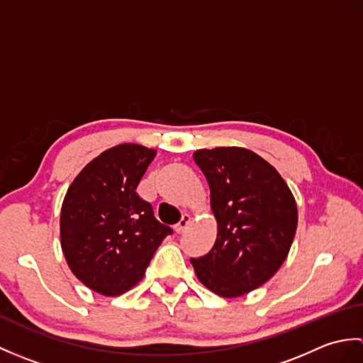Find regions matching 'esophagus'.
I'll list each match as a JSON object with an SVG mask.
<instances>
[{
    "instance_id": "esophagus-1",
    "label": "esophagus",
    "mask_w": 363,
    "mask_h": 363,
    "mask_svg": "<svg viewBox=\"0 0 363 363\" xmlns=\"http://www.w3.org/2000/svg\"><path fill=\"white\" fill-rule=\"evenodd\" d=\"M190 221H191V217L189 213H184L182 215V218L179 220V223H177V225L174 226V230L177 234H181V233H184V230L187 229V226L190 225Z\"/></svg>"
}]
</instances>
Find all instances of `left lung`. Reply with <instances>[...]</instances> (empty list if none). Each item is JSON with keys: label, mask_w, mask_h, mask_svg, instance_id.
Listing matches in <instances>:
<instances>
[{"label": "left lung", "mask_w": 363, "mask_h": 363, "mask_svg": "<svg viewBox=\"0 0 363 363\" xmlns=\"http://www.w3.org/2000/svg\"><path fill=\"white\" fill-rule=\"evenodd\" d=\"M211 187L217 240L190 259L204 287L237 298L272 279L287 259L298 209L287 182L259 154L238 146L194 152Z\"/></svg>", "instance_id": "left-lung-1"}]
</instances>
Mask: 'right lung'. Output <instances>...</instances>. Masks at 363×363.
Wrapping results in <instances>:
<instances>
[{
  "instance_id": "right-lung-1",
  "label": "right lung",
  "mask_w": 363,
  "mask_h": 363,
  "mask_svg": "<svg viewBox=\"0 0 363 363\" xmlns=\"http://www.w3.org/2000/svg\"><path fill=\"white\" fill-rule=\"evenodd\" d=\"M156 150L121 143L74 177L60 211V246L72 273L96 293L118 296L142 281L173 230L154 218L137 186Z\"/></svg>"
}]
</instances>
